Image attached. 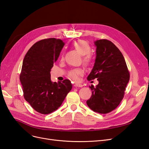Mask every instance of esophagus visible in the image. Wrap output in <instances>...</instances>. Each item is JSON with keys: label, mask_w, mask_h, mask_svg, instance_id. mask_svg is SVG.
<instances>
[{"label": "esophagus", "mask_w": 149, "mask_h": 149, "mask_svg": "<svg viewBox=\"0 0 149 149\" xmlns=\"http://www.w3.org/2000/svg\"><path fill=\"white\" fill-rule=\"evenodd\" d=\"M74 86H75V87H82L83 85L81 84H79V83H75L74 84Z\"/></svg>", "instance_id": "obj_1"}]
</instances>
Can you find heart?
Wrapping results in <instances>:
<instances>
[{
  "mask_svg": "<svg viewBox=\"0 0 149 149\" xmlns=\"http://www.w3.org/2000/svg\"><path fill=\"white\" fill-rule=\"evenodd\" d=\"M74 47L79 53L84 56L83 61L85 64H89L91 62V57L88 54L91 51V47L88 43L85 41H78L74 43ZM84 74V70L81 69H77L70 71L69 74V77L72 80H78L79 77Z\"/></svg>",
  "mask_w": 149,
  "mask_h": 149,
  "instance_id": "1",
  "label": "heart"
}]
</instances>
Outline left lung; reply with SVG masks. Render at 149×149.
Returning a JSON list of instances; mask_svg holds the SVG:
<instances>
[{"mask_svg":"<svg viewBox=\"0 0 149 149\" xmlns=\"http://www.w3.org/2000/svg\"><path fill=\"white\" fill-rule=\"evenodd\" d=\"M96 59L87 80L97 79L98 84L91 85L92 95L87 101L88 107L101 114H106L116 108L124 97L129 81V72L121 52L107 40L94 42Z\"/></svg>","mask_w":149,"mask_h":149,"instance_id":"obj_1","label":"left lung"}]
</instances>
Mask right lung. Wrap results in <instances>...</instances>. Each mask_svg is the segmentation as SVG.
<instances>
[{
    "instance_id": "add662e5",
    "label": "right lung",
    "mask_w": 149,
    "mask_h": 149,
    "mask_svg": "<svg viewBox=\"0 0 149 149\" xmlns=\"http://www.w3.org/2000/svg\"><path fill=\"white\" fill-rule=\"evenodd\" d=\"M65 43L49 38L38 41L28 51L23 61L20 80L24 98L38 113L47 114L58 109L72 88L70 81L53 82L51 69Z\"/></svg>"
}]
</instances>
